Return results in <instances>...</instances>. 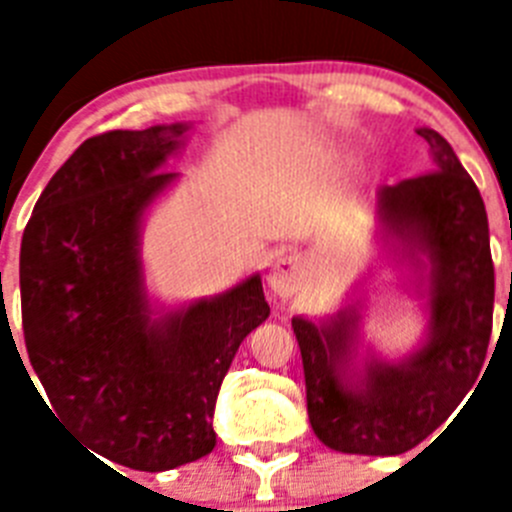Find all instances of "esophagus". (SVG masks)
<instances>
[{
  "instance_id": "34e87169",
  "label": "esophagus",
  "mask_w": 512,
  "mask_h": 512,
  "mask_svg": "<svg viewBox=\"0 0 512 512\" xmlns=\"http://www.w3.org/2000/svg\"><path fill=\"white\" fill-rule=\"evenodd\" d=\"M300 284V261L295 256H282L269 269V287L274 295L292 297Z\"/></svg>"
}]
</instances>
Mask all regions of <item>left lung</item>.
<instances>
[{
	"instance_id": "obj_1",
	"label": "left lung",
	"mask_w": 512,
	"mask_h": 512,
	"mask_svg": "<svg viewBox=\"0 0 512 512\" xmlns=\"http://www.w3.org/2000/svg\"><path fill=\"white\" fill-rule=\"evenodd\" d=\"M436 169L377 192L379 220L408 256L431 261L428 341L408 359H372L361 382L348 361L359 315L346 307L328 323L292 320L315 436L333 451L397 456L431 436L482 372L492 333L495 266L485 202L449 140L420 128Z\"/></svg>"
}]
</instances>
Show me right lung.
<instances>
[{"label": "right lung", "instance_id": "1", "mask_svg": "<svg viewBox=\"0 0 512 512\" xmlns=\"http://www.w3.org/2000/svg\"><path fill=\"white\" fill-rule=\"evenodd\" d=\"M187 130L174 122L84 140L22 233V330L51 408L89 449L140 472L215 449L220 384L243 338L269 318L259 274L151 318L140 217L176 179L161 166Z\"/></svg>", "mask_w": 512, "mask_h": 512}]
</instances>
